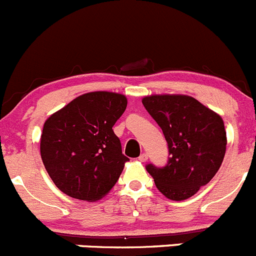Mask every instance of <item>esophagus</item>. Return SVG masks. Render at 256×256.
<instances>
[{"mask_svg": "<svg viewBox=\"0 0 256 256\" xmlns=\"http://www.w3.org/2000/svg\"><path fill=\"white\" fill-rule=\"evenodd\" d=\"M139 160H140V162H143V163H144V162H146V160H148V156H146V153H143V154H140V156H139Z\"/></svg>", "mask_w": 256, "mask_h": 256, "instance_id": "1", "label": "esophagus"}]
</instances>
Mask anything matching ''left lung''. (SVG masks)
<instances>
[{
	"instance_id": "left-lung-1",
	"label": "left lung",
	"mask_w": 256,
	"mask_h": 256,
	"mask_svg": "<svg viewBox=\"0 0 256 256\" xmlns=\"http://www.w3.org/2000/svg\"><path fill=\"white\" fill-rule=\"evenodd\" d=\"M142 103L163 130L169 152L166 166L148 164L146 172L168 199L190 198L222 163L226 132L222 117L189 96H149Z\"/></svg>"
}]
</instances>
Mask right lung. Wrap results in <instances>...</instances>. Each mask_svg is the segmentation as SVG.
I'll return each instance as SVG.
<instances>
[{"mask_svg":"<svg viewBox=\"0 0 256 256\" xmlns=\"http://www.w3.org/2000/svg\"><path fill=\"white\" fill-rule=\"evenodd\" d=\"M127 98L113 92L80 96L44 122L41 156L60 192L74 199L100 200L114 186L129 159L113 132Z\"/></svg>","mask_w":256,"mask_h":256,"instance_id":"1","label":"right lung"}]
</instances>
